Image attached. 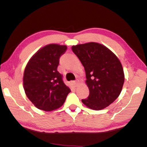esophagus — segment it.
Returning a JSON list of instances; mask_svg holds the SVG:
<instances>
[{
	"instance_id": "1",
	"label": "esophagus",
	"mask_w": 147,
	"mask_h": 147,
	"mask_svg": "<svg viewBox=\"0 0 147 147\" xmlns=\"http://www.w3.org/2000/svg\"><path fill=\"white\" fill-rule=\"evenodd\" d=\"M73 83V84H74V87H76V86H77V85H78V81L77 80H76V81H74Z\"/></svg>"
}]
</instances>
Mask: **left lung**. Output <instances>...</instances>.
<instances>
[{
    "label": "left lung",
    "instance_id": "1",
    "mask_svg": "<svg viewBox=\"0 0 147 147\" xmlns=\"http://www.w3.org/2000/svg\"><path fill=\"white\" fill-rule=\"evenodd\" d=\"M71 49L84 67L89 90L88 98L82 102L94 110L106 108L123 89L124 74L121 61L110 50L98 43L80 44Z\"/></svg>",
    "mask_w": 147,
    "mask_h": 147
}]
</instances>
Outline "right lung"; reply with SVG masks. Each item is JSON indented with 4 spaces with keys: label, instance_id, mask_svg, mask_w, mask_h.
Returning <instances> with one entry per match:
<instances>
[{
    "label": "right lung",
    "instance_id": "add662e5",
    "mask_svg": "<svg viewBox=\"0 0 147 147\" xmlns=\"http://www.w3.org/2000/svg\"><path fill=\"white\" fill-rule=\"evenodd\" d=\"M66 45L50 44L32 57L24 72L23 87L27 97L41 110L51 111L63 105L71 89L57 71Z\"/></svg>",
    "mask_w": 147,
    "mask_h": 147
}]
</instances>
